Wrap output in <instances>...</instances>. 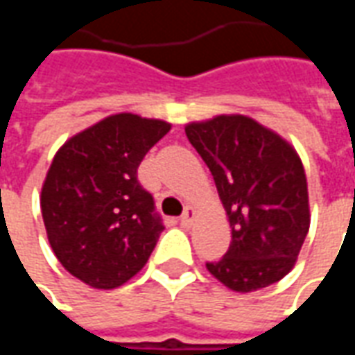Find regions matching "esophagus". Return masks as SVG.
<instances>
[{
    "label": "esophagus",
    "mask_w": 355,
    "mask_h": 355,
    "mask_svg": "<svg viewBox=\"0 0 355 355\" xmlns=\"http://www.w3.org/2000/svg\"><path fill=\"white\" fill-rule=\"evenodd\" d=\"M193 218H196V209L193 207H186L182 216H180V224L182 226H192Z\"/></svg>",
    "instance_id": "1"
}]
</instances>
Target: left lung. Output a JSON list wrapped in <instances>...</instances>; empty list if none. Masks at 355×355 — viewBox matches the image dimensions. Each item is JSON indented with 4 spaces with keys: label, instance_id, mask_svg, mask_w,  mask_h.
Listing matches in <instances>:
<instances>
[{
    "label": "left lung",
    "instance_id": "obj_1",
    "mask_svg": "<svg viewBox=\"0 0 355 355\" xmlns=\"http://www.w3.org/2000/svg\"><path fill=\"white\" fill-rule=\"evenodd\" d=\"M186 137L207 163L232 228L228 251L207 270L238 293L279 282L310 228L308 184L295 148L238 114L188 123Z\"/></svg>",
    "mask_w": 355,
    "mask_h": 355
}]
</instances>
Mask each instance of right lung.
Here are the masks:
<instances>
[{
	"label": "right lung",
	"instance_id": "add662e5",
	"mask_svg": "<svg viewBox=\"0 0 355 355\" xmlns=\"http://www.w3.org/2000/svg\"><path fill=\"white\" fill-rule=\"evenodd\" d=\"M169 129L162 119L116 114L64 142L51 163L42 188L51 249L94 289L129 282L165 228L137 171Z\"/></svg>",
	"mask_w": 355,
	"mask_h": 355
}]
</instances>
